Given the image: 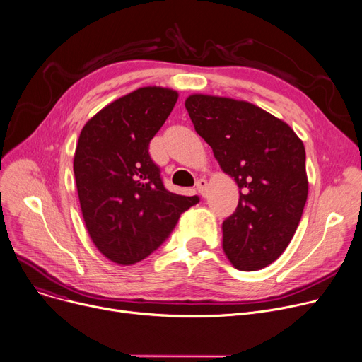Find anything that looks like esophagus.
<instances>
[{"label": "esophagus", "mask_w": 362, "mask_h": 362, "mask_svg": "<svg viewBox=\"0 0 362 362\" xmlns=\"http://www.w3.org/2000/svg\"><path fill=\"white\" fill-rule=\"evenodd\" d=\"M206 188H207V181L204 180V178H200V180H197V182H196V189L199 191V194L200 196H206Z\"/></svg>", "instance_id": "esophagus-1"}]
</instances>
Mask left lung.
I'll return each instance as SVG.
<instances>
[{
    "instance_id": "obj_1",
    "label": "left lung",
    "mask_w": 362,
    "mask_h": 362,
    "mask_svg": "<svg viewBox=\"0 0 362 362\" xmlns=\"http://www.w3.org/2000/svg\"><path fill=\"white\" fill-rule=\"evenodd\" d=\"M185 108L222 171L240 187L238 206L222 225L226 257L243 272L269 266L289 245L307 202L303 141L250 102L191 95Z\"/></svg>"
}]
</instances>
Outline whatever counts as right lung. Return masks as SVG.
<instances>
[{
  "label": "right lung",
  "mask_w": 362,
  "mask_h": 362,
  "mask_svg": "<svg viewBox=\"0 0 362 362\" xmlns=\"http://www.w3.org/2000/svg\"><path fill=\"white\" fill-rule=\"evenodd\" d=\"M177 99L171 89L140 88L105 106L80 133L73 166L83 219L96 248L114 263L151 256L200 200L168 191L148 155Z\"/></svg>",
  "instance_id": "add662e5"
}]
</instances>
